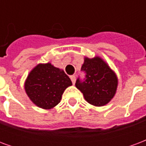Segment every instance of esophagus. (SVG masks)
Returning a JSON list of instances; mask_svg holds the SVG:
<instances>
[{
	"instance_id": "obj_1",
	"label": "esophagus",
	"mask_w": 146,
	"mask_h": 146,
	"mask_svg": "<svg viewBox=\"0 0 146 146\" xmlns=\"http://www.w3.org/2000/svg\"><path fill=\"white\" fill-rule=\"evenodd\" d=\"M70 79H71L72 82H73V84H74L75 82H76V76H75V75H72V76H70Z\"/></svg>"
}]
</instances>
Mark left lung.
I'll return each instance as SVG.
<instances>
[{
	"label": "left lung",
	"mask_w": 146,
	"mask_h": 146,
	"mask_svg": "<svg viewBox=\"0 0 146 146\" xmlns=\"http://www.w3.org/2000/svg\"><path fill=\"white\" fill-rule=\"evenodd\" d=\"M81 70L85 80H76V88L82 92L85 100L95 106L108 104L116 94L118 79L116 73L102 58H84Z\"/></svg>",
	"instance_id": "8db88e82"
}]
</instances>
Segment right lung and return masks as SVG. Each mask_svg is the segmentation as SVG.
Returning <instances> with one entry per match:
<instances>
[{
  "label": "right lung",
  "instance_id": "right-lung-1",
  "mask_svg": "<svg viewBox=\"0 0 146 146\" xmlns=\"http://www.w3.org/2000/svg\"><path fill=\"white\" fill-rule=\"evenodd\" d=\"M72 81L62 70L51 63H40L27 76L24 88L33 104L51 110L60 102L64 91Z\"/></svg>",
  "mask_w": 146,
  "mask_h": 146
}]
</instances>
